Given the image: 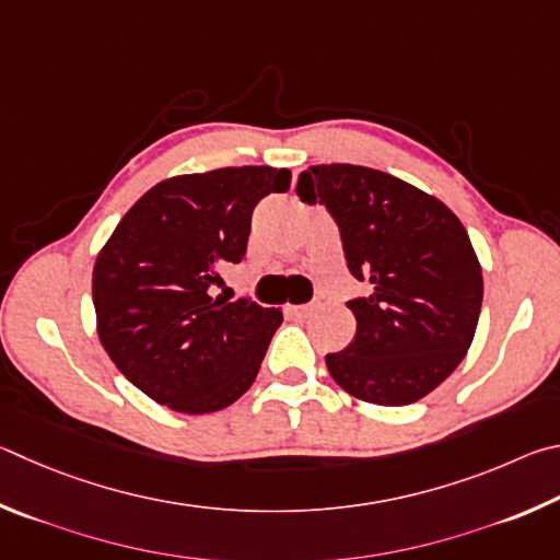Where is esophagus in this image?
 <instances>
[{
    "mask_svg": "<svg viewBox=\"0 0 560 560\" xmlns=\"http://www.w3.org/2000/svg\"><path fill=\"white\" fill-rule=\"evenodd\" d=\"M310 305H288V312H292L295 317H307L310 315Z\"/></svg>",
    "mask_w": 560,
    "mask_h": 560,
    "instance_id": "1",
    "label": "esophagus"
}]
</instances>
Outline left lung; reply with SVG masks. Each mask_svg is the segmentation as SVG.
<instances>
[{
  "label": "left lung",
  "instance_id": "8db88e82",
  "mask_svg": "<svg viewBox=\"0 0 560 560\" xmlns=\"http://www.w3.org/2000/svg\"><path fill=\"white\" fill-rule=\"evenodd\" d=\"M298 196L331 213L349 272L371 285L347 302L357 335L327 354L331 378L366 404H416L465 359L482 310L465 225L435 196L357 164L310 166Z\"/></svg>",
  "mask_w": 560,
  "mask_h": 560
}]
</instances>
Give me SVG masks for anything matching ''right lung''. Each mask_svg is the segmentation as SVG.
<instances>
[{
    "mask_svg": "<svg viewBox=\"0 0 560 560\" xmlns=\"http://www.w3.org/2000/svg\"><path fill=\"white\" fill-rule=\"evenodd\" d=\"M290 172L223 166L152 186L117 223L93 268L97 337L122 376L176 413H213L258 376L282 312L209 295L248 248L262 196Z\"/></svg>",
    "mask_w": 560,
    "mask_h": 560,
    "instance_id": "right-lung-1",
    "label": "right lung"
}]
</instances>
